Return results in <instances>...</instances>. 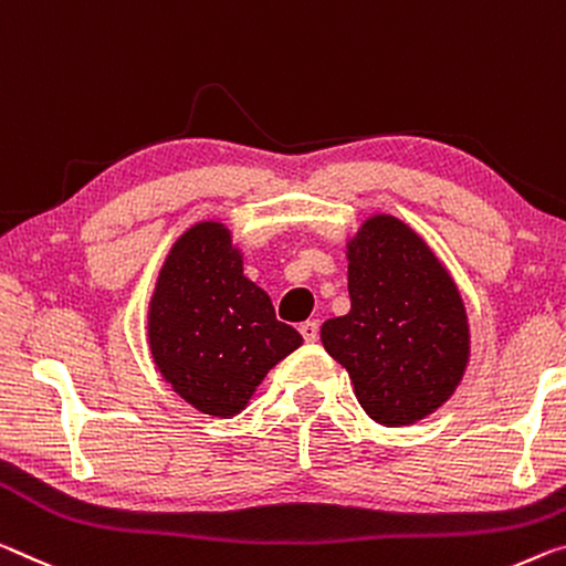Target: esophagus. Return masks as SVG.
<instances>
[{
	"instance_id": "34e87169",
	"label": "esophagus",
	"mask_w": 566,
	"mask_h": 566,
	"mask_svg": "<svg viewBox=\"0 0 566 566\" xmlns=\"http://www.w3.org/2000/svg\"><path fill=\"white\" fill-rule=\"evenodd\" d=\"M300 332H302L304 343H315V339L319 337V325L315 319H307V322H302V325H300Z\"/></svg>"
}]
</instances>
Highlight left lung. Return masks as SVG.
<instances>
[{"instance_id":"left-lung-1","label":"left lung","mask_w":566,"mask_h":566,"mask_svg":"<svg viewBox=\"0 0 566 566\" xmlns=\"http://www.w3.org/2000/svg\"><path fill=\"white\" fill-rule=\"evenodd\" d=\"M347 249L349 312L322 325V345L367 416L416 423L453 396L469 363L461 294L423 239L392 217L367 219Z\"/></svg>"}]
</instances>
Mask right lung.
<instances>
[{
    "label": "right lung",
    "mask_w": 566,
    "mask_h": 566,
    "mask_svg": "<svg viewBox=\"0 0 566 566\" xmlns=\"http://www.w3.org/2000/svg\"><path fill=\"white\" fill-rule=\"evenodd\" d=\"M150 353L178 396L209 416H234L272 367L302 345L272 300L241 272L221 223H196L160 269L148 319Z\"/></svg>",
    "instance_id": "right-lung-1"
}]
</instances>
